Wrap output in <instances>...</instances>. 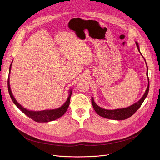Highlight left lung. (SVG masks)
<instances>
[{
    "label": "left lung",
    "instance_id": "obj_1",
    "mask_svg": "<svg viewBox=\"0 0 160 160\" xmlns=\"http://www.w3.org/2000/svg\"><path fill=\"white\" fill-rule=\"evenodd\" d=\"M136 44L138 47V49L139 50V52H140L139 45H138L137 42H136ZM140 54H141V52H140ZM142 57H143V56H142ZM145 62H146V61H145ZM146 65H147V63H146ZM147 78H148V86H147V89L145 92V94L143 95V96L142 97V98L139 100L138 102H136L135 104H133L132 106H130L129 107H127V108H121V109H115V110H106V109H104V108H100V106H98L95 102L93 98L91 97V103H92V105H93V108H94V110H95V112L100 116L104 117V118L110 119L124 120V119L129 118L130 117H131L132 115L135 113L141 107V104H142V102H144L145 98L147 97V96L148 93L149 79H148V67H147Z\"/></svg>",
    "mask_w": 160,
    "mask_h": 160
}]
</instances>
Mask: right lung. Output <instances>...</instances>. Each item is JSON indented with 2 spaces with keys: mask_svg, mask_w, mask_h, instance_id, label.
I'll list each match as a JSON object with an SVG mask.
<instances>
[{
  "mask_svg": "<svg viewBox=\"0 0 160 160\" xmlns=\"http://www.w3.org/2000/svg\"><path fill=\"white\" fill-rule=\"evenodd\" d=\"M12 63L10 64V70H9V77H8V92H9V94L10 95V97L12 100V101L13 103L16 105V106H18V108L19 109V110L24 113L25 115H27L30 118L33 119V121H35L38 122H47L49 121H54L58 118H60V117H62L67 111V108H68L69 104H70V99H71V96L72 95V90L70 89L69 90V95L68 97V98L66 100V102L59 108L56 109H52V110H42V111H38V112H34V111H30L27 110V109L23 108L21 104H19L15 98H14L12 91L10 89V73L11 71V67H12Z\"/></svg>",
  "mask_w": 160,
  "mask_h": 160,
  "instance_id": "add662e5",
  "label": "right lung"
}]
</instances>
